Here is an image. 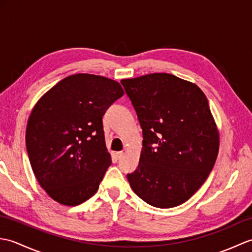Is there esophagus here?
<instances>
[{
    "instance_id": "obj_1",
    "label": "esophagus",
    "mask_w": 252,
    "mask_h": 252,
    "mask_svg": "<svg viewBox=\"0 0 252 252\" xmlns=\"http://www.w3.org/2000/svg\"><path fill=\"white\" fill-rule=\"evenodd\" d=\"M115 156L117 157V159H121L123 156H125V153L123 152H118L115 154Z\"/></svg>"
}]
</instances>
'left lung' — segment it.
Wrapping results in <instances>:
<instances>
[{
    "mask_svg": "<svg viewBox=\"0 0 252 252\" xmlns=\"http://www.w3.org/2000/svg\"><path fill=\"white\" fill-rule=\"evenodd\" d=\"M121 83L143 130L131 189L148 205L172 208L189 200L210 174L220 134L208 99L195 83L149 73Z\"/></svg>",
    "mask_w": 252,
    "mask_h": 252,
    "instance_id": "obj_1",
    "label": "left lung"
}]
</instances>
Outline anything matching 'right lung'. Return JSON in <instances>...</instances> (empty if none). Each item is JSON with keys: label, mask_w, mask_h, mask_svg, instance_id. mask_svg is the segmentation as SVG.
<instances>
[{"label": "right lung", "mask_w": 252, "mask_h": 252, "mask_svg": "<svg viewBox=\"0 0 252 252\" xmlns=\"http://www.w3.org/2000/svg\"><path fill=\"white\" fill-rule=\"evenodd\" d=\"M123 94L115 80L78 73L36 101L27 123L26 146L35 179L52 199L73 207L98 190L111 163L101 118Z\"/></svg>", "instance_id": "obj_1"}]
</instances>
